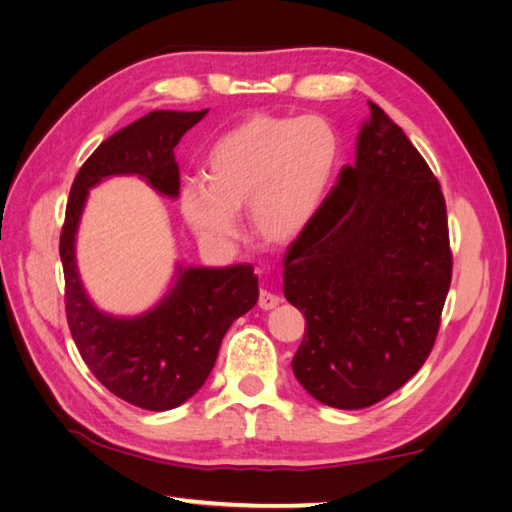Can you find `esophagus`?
Here are the masks:
<instances>
[{"mask_svg":"<svg viewBox=\"0 0 512 512\" xmlns=\"http://www.w3.org/2000/svg\"><path fill=\"white\" fill-rule=\"evenodd\" d=\"M281 303V297L279 295H275V292H270V290H259V301H257V306L262 308V310H273V308H277Z\"/></svg>","mask_w":512,"mask_h":512,"instance_id":"1","label":"esophagus"}]
</instances>
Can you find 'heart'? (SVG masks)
I'll list each match as a JSON object with an SVG mask.
<instances>
[{
  "label": "heart",
  "mask_w": 512,
  "mask_h": 512,
  "mask_svg": "<svg viewBox=\"0 0 512 512\" xmlns=\"http://www.w3.org/2000/svg\"><path fill=\"white\" fill-rule=\"evenodd\" d=\"M339 165L341 138L323 116H246L206 149L204 180L182 184L180 211L195 235L228 244L246 206L262 242L288 244L321 211Z\"/></svg>",
  "instance_id": "1"
}]
</instances>
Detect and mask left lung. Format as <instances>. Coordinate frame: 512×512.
I'll return each mask as SVG.
<instances>
[{"mask_svg":"<svg viewBox=\"0 0 512 512\" xmlns=\"http://www.w3.org/2000/svg\"><path fill=\"white\" fill-rule=\"evenodd\" d=\"M451 270L440 182L369 103L356 162L284 262V295L308 325L292 358L301 387L336 409L394 394L433 350Z\"/></svg>","mask_w":512,"mask_h":512,"instance_id":"obj_1","label":"left lung"}]
</instances>
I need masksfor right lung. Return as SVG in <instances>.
<instances>
[{
  "instance_id": "obj_1",
  "label": "right lung",
  "mask_w": 512,
  "mask_h": 512,
  "mask_svg": "<svg viewBox=\"0 0 512 512\" xmlns=\"http://www.w3.org/2000/svg\"><path fill=\"white\" fill-rule=\"evenodd\" d=\"M206 112H149L103 140L76 173L65 206L59 255L72 339L103 387L149 411L178 407L204 385L226 330L257 303L253 266H180L176 286L154 310L118 319L101 312L85 295L74 237L88 191L103 178L136 173L158 193L178 198L180 169L173 149Z\"/></svg>"
}]
</instances>
